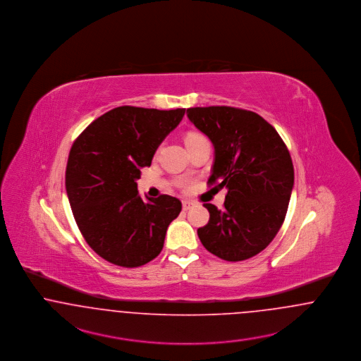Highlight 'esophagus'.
<instances>
[{
  "label": "esophagus",
  "instance_id": "1",
  "mask_svg": "<svg viewBox=\"0 0 361 361\" xmlns=\"http://www.w3.org/2000/svg\"><path fill=\"white\" fill-rule=\"evenodd\" d=\"M182 206H183V210H188V209L192 206V202H190V201H183V202H182Z\"/></svg>",
  "mask_w": 361,
  "mask_h": 361
}]
</instances>
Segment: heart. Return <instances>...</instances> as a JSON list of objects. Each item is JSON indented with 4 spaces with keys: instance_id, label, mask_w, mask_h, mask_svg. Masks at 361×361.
<instances>
[{
    "instance_id": "b5f03b06",
    "label": "heart",
    "mask_w": 361,
    "mask_h": 361,
    "mask_svg": "<svg viewBox=\"0 0 361 361\" xmlns=\"http://www.w3.org/2000/svg\"><path fill=\"white\" fill-rule=\"evenodd\" d=\"M201 135H198V133H188V136H186V142L190 140H192V139H197V137H200Z\"/></svg>"
}]
</instances>
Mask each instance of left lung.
Wrapping results in <instances>:
<instances>
[{
    "mask_svg": "<svg viewBox=\"0 0 361 361\" xmlns=\"http://www.w3.org/2000/svg\"><path fill=\"white\" fill-rule=\"evenodd\" d=\"M188 117L214 147L207 185L228 190L221 210L204 204L210 219L198 237L222 260H247L282 226L294 186L290 152L276 129L251 110L190 108Z\"/></svg>",
    "mask_w": 361,
    "mask_h": 361,
    "instance_id": "8db88e82",
    "label": "left lung"
}]
</instances>
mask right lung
<instances>
[{
  "label": "right lung",
  "instance_id": "1",
  "mask_svg": "<svg viewBox=\"0 0 361 361\" xmlns=\"http://www.w3.org/2000/svg\"><path fill=\"white\" fill-rule=\"evenodd\" d=\"M185 110L114 108L70 149L66 190L74 219L90 248L111 264L133 268L154 260L182 210L180 201L166 194L144 202L136 180Z\"/></svg>",
  "mask_w": 361,
  "mask_h": 361
}]
</instances>
